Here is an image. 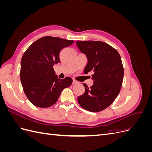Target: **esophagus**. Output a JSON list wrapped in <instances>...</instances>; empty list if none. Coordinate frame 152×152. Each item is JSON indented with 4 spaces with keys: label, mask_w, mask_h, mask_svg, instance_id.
Here are the masks:
<instances>
[{
    "label": "esophagus",
    "mask_w": 152,
    "mask_h": 152,
    "mask_svg": "<svg viewBox=\"0 0 152 152\" xmlns=\"http://www.w3.org/2000/svg\"><path fill=\"white\" fill-rule=\"evenodd\" d=\"M78 83V82L75 80H73V82H72V84H76Z\"/></svg>",
    "instance_id": "esophagus-1"
}]
</instances>
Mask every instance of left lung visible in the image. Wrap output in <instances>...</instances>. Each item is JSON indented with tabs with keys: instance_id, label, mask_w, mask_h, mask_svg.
<instances>
[{
	"instance_id": "1",
	"label": "left lung",
	"mask_w": 152,
	"mask_h": 152,
	"mask_svg": "<svg viewBox=\"0 0 152 152\" xmlns=\"http://www.w3.org/2000/svg\"><path fill=\"white\" fill-rule=\"evenodd\" d=\"M76 44L88 60L84 72H93L94 81L90 88L83 84L85 92L78 97V103L87 111L101 112L120 93L124 77L121 56L115 49L102 41L77 40Z\"/></svg>"
}]
</instances>
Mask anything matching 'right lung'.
<instances>
[{"label":"right lung","instance_id":"obj_1","mask_svg":"<svg viewBox=\"0 0 152 152\" xmlns=\"http://www.w3.org/2000/svg\"><path fill=\"white\" fill-rule=\"evenodd\" d=\"M73 43V40L43 37L31 44L23 55L21 85L27 98L36 107H51L56 103L63 89L72 84L70 77L58 79L53 66L60 61L61 49Z\"/></svg>","mask_w":152,"mask_h":152}]
</instances>
